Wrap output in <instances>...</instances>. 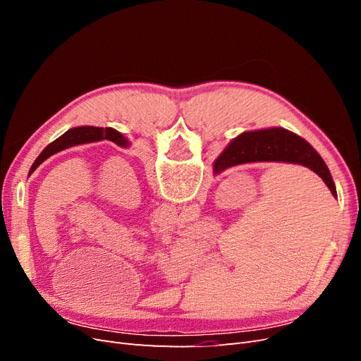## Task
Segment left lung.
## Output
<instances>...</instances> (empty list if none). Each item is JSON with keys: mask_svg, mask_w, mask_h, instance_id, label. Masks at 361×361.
<instances>
[{"mask_svg": "<svg viewBox=\"0 0 361 361\" xmlns=\"http://www.w3.org/2000/svg\"><path fill=\"white\" fill-rule=\"evenodd\" d=\"M108 140L113 141L120 147H129L130 143L129 140L120 134L117 129L113 128H97V126H78V128H72L68 133H64L61 137H59L56 141H52L45 149L42 150V154L36 158V161L32 162V166L28 171V176H31L32 171H35L43 161H47L49 157L59 154V152L69 149L73 146H80V145H89V143H96V141H102Z\"/></svg>", "mask_w": 361, "mask_h": 361, "instance_id": "8db88e82", "label": "left lung"}]
</instances>
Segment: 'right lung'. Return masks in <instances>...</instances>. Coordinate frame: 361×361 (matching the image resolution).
I'll list each match as a JSON object with an SVG mask.
<instances>
[{"instance_id": "right-lung-1", "label": "right lung", "mask_w": 361, "mask_h": 361, "mask_svg": "<svg viewBox=\"0 0 361 361\" xmlns=\"http://www.w3.org/2000/svg\"><path fill=\"white\" fill-rule=\"evenodd\" d=\"M247 162L298 164L314 171L337 199L336 185L326 164L307 141L285 128L248 130L233 138L214 162V174Z\"/></svg>"}]
</instances>
